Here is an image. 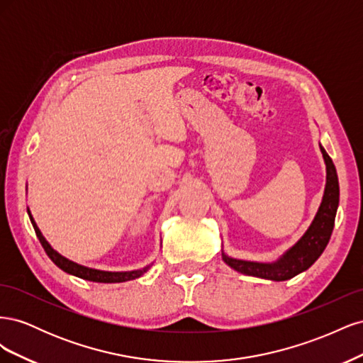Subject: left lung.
Here are the masks:
<instances>
[{
	"label": "left lung",
	"instance_id": "obj_1",
	"mask_svg": "<svg viewBox=\"0 0 363 363\" xmlns=\"http://www.w3.org/2000/svg\"><path fill=\"white\" fill-rule=\"evenodd\" d=\"M320 150L325 163V188L321 204L318 207V212L309 228L306 230L304 235L291 248H288L274 262L235 259L227 256L223 251V260L230 268H233L240 274H245V276L284 281L309 269L318 260V257L323 255L333 232L335 216L339 206V182L335 164L321 144Z\"/></svg>",
	"mask_w": 363,
	"mask_h": 363
}]
</instances>
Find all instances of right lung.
I'll return each mask as SVG.
<instances>
[{
    "label": "right lung",
    "mask_w": 363,
    "mask_h": 363,
    "mask_svg": "<svg viewBox=\"0 0 363 363\" xmlns=\"http://www.w3.org/2000/svg\"><path fill=\"white\" fill-rule=\"evenodd\" d=\"M28 212V216H30V221L33 224V228H35V232L40 240V244L43 247V250H45V252L48 255V257L56 263V265L65 271L71 274V276H75V277H80L83 280H89V281H96V283H123V281H128V280H135V279H139L140 276H144V274L151 268V265L148 267H144L140 269H133V271H101V269H95V268H89V267H83L80 265V263H75L69 259H67L65 256H62L60 252H57L56 250H54L48 240L43 238L42 232L39 230L38 224L35 219H33L31 213H30V208H27Z\"/></svg>",
    "instance_id": "1"
}]
</instances>
